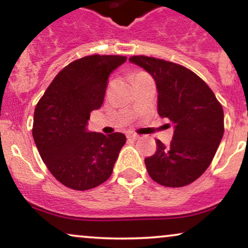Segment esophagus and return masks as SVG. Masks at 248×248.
Instances as JSON below:
<instances>
[{
	"mask_svg": "<svg viewBox=\"0 0 248 248\" xmlns=\"http://www.w3.org/2000/svg\"><path fill=\"white\" fill-rule=\"evenodd\" d=\"M127 139H128V140L136 141V140H139V139H140V136H139V135H136V134L129 133V134H127Z\"/></svg>",
	"mask_w": 248,
	"mask_h": 248,
	"instance_id": "esophagus-1",
	"label": "esophagus"
}]
</instances>
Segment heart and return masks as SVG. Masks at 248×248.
<instances>
[{"label":"heart","mask_w":248,"mask_h":248,"mask_svg":"<svg viewBox=\"0 0 248 248\" xmlns=\"http://www.w3.org/2000/svg\"><path fill=\"white\" fill-rule=\"evenodd\" d=\"M139 75H144V73H142V72H140V73H138V75H136V76H139ZM135 76V77H136Z\"/></svg>","instance_id":"1"}]
</instances>
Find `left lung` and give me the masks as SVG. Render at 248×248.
Segmentation results:
<instances>
[{"instance_id": "8db88e82", "label": "left lung", "mask_w": 248, "mask_h": 248, "mask_svg": "<svg viewBox=\"0 0 248 248\" xmlns=\"http://www.w3.org/2000/svg\"><path fill=\"white\" fill-rule=\"evenodd\" d=\"M129 62L153 77L158 115L175 124L170 146L157 140L156 153L144 160L148 173L161 186H187L205 171L220 144L223 107L211 88L182 65L146 56Z\"/></svg>"}]
</instances>
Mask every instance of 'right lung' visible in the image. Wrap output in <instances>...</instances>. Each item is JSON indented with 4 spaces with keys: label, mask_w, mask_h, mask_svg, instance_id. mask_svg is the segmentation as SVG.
I'll return each mask as SVG.
<instances>
[{
    "label": "right lung",
    "mask_w": 248,
    "mask_h": 248,
    "mask_svg": "<svg viewBox=\"0 0 248 248\" xmlns=\"http://www.w3.org/2000/svg\"><path fill=\"white\" fill-rule=\"evenodd\" d=\"M127 61L124 56H87L65 66L37 104L33 140L55 177L73 190L93 189L110 177L122 133L88 132L92 110L104 102L108 77Z\"/></svg>",
    "instance_id": "add662e5"
}]
</instances>
